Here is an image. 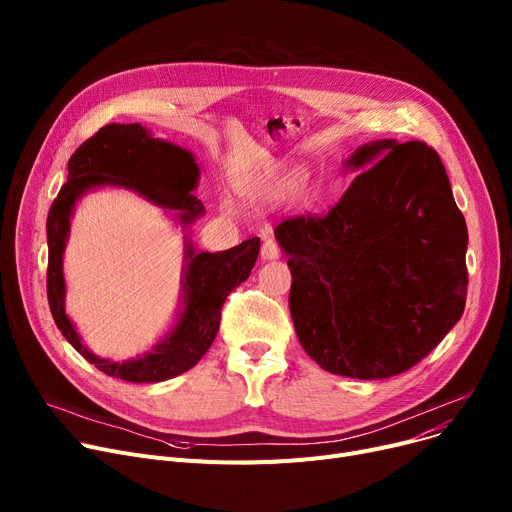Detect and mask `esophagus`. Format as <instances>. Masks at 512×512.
I'll return each instance as SVG.
<instances>
[{
	"label": "esophagus",
	"mask_w": 512,
	"mask_h": 512,
	"mask_svg": "<svg viewBox=\"0 0 512 512\" xmlns=\"http://www.w3.org/2000/svg\"><path fill=\"white\" fill-rule=\"evenodd\" d=\"M261 257H263V259H278V257H280V245L276 242V238H265V240H263Z\"/></svg>",
	"instance_id": "1"
}]
</instances>
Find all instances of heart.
Segmentation results:
<instances>
[{"label": "heart", "mask_w": 512, "mask_h": 512, "mask_svg": "<svg viewBox=\"0 0 512 512\" xmlns=\"http://www.w3.org/2000/svg\"><path fill=\"white\" fill-rule=\"evenodd\" d=\"M301 188H303V176L301 174H290V176H284L278 182L274 195L276 197H292V195H297Z\"/></svg>", "instance_id": "heart-1"}]
</instances>
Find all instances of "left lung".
I'll return each instance as SVG.
<instances>
[{
  "label": "left lung",
  "instance_id": "8db88e82",
  "mask_svg": "<svg viewBox=\"0 0 512 512\" xmlns=\"http://www.w3.org/2000/svg\"><path fill=\"white\" fill-rule=\"evenodd\" d=\"M344 166L363 172L326 215L276 226L292 274L288 305L321 369L384 380L417 365L461 319L469 234L425 143L373 141Z\"/></svg>",
  "mask_w": 512,
  "mask_h": 512
}]
</instances>
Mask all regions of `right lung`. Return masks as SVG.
Instances as JSON below:
<instances>
[{
    "instance_id": "1",
    "label": "right lung",
    "mask_w": 512,
    "mask_h": 512,
    "mask_svg": "<svg viewBox=\"0 0 512 512\" xmlns=\"http://www.w3.org/2000/svg\"><path fill=\"white\" fill-rule=\"evenodd\" d=\"M199 166L191 151L168 141L153 139L141 124H107L80 145L68 161V182L53 199L47 215V301L64 338L99 371L134 384L164 382L188 371L209 351L220 330L222 307L228 294L251 276L259 255V238L220 253H197L184 238L186 270L182 278V305L174 330L153 346V351L122 363L95 357L80 342L64 311L62 255L70 232V215L76 201L95 186H124L151 203L178 211L182 226L205 213L193 195Z\"/></svg>"
}]
</instances>
